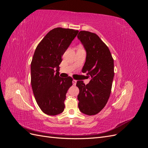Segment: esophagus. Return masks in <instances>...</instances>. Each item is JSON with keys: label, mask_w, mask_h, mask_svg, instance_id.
<instances>
[{"label": "esophagus", "mask_w": 148, "mask_h": 148, "mask_svg": "<svg viewBox=\"0 0 148 148\" xmlns=\"http://www.w3.org/2000/svg\"><path fill=\"white\" fill-rule=\"evenodd\" d=\"M76 83H77V81H76V80H74V79H73V85H75V84H76Z\"/></svg>", "instance_id": "34e87169"}]
</instances>
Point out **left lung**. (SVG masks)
I'll list each match as a JSON object with an SVG mask.
<instances>
[{
    "label": "left lung",
    "mask_w": 148,
    "mask_h": 148,
    "mask_svg": "<svg viewBox=\"0 0 148 148\" xmlns=\"http://www.w3.org/2000/svg\"><path fill=\"white\" fill-rule=\"evenodd\" d=\"M77 38L86 51L82 72L90 78L86 85L82 81L77 82L78 107L86 115H95L104 108L110 96L114 75V60L108 47L96 34L82 31Z\"/></svg>",
    "instance_id": "8db88e82"
}]
</instances>
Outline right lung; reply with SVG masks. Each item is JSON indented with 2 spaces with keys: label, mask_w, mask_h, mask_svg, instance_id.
<instances>
[{
  "label": "right lung",
  "mask_w": 148,
  "mask_h": 148,
  "mask_svg": "<svg viewBox=\"0 0 148 148\" xmlns=\"http://www.w3.org/2000/svg\"><path fill=\"white\" fill-rule=\"evenodd\" d=\"M79 31L55 28L38 44L31 64V86L37 103L43 112L55 116L62 112L66 93L73 78L59 75L62 56Z\"/></svg>",
  "instance_id": "obj_1"
}]
</instances>
